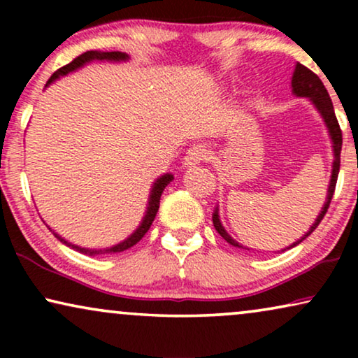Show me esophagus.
I'll return each mask as SVG.
<instances>
[{"mask_svg":"<svg viewBox=\"0 0 358 358\" xmlns=\"http://www.w3.org/2000/svg\"><path fill=\"white\" fill-rule=\"evenodd\" d=\"M207 148L203 145H194L187 150V153L184 156V166L185 168H190L194 164H200L207 159Z\"/></svg>","mask_w":358,"mask_h":358,"instance_id":"esophagus-1","label":"esophagus"}]
</instances>
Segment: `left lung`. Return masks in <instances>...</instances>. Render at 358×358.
Returning <instances> with one entry per match:
<instances>
[{"instance_id":"8db88e82","label":"left lung","mask_w":358,"mask_h":358,"mask_svg":"<svg viewBox=\"0 0 358 358\" xmlns=\"http://www.w3.org/2000/svg\"><path fill=\"white\" fill-rule=\"evenodd\" d=\"M292 91H293V94L298 96V97H308V99H310L313 104H315L317 112H320V114L322 115V119H324V124L327 127V130H329V136L332 140V150H334V163H332L331 182H329V189H327V197H326L324 207L321 208L320 215H317V218L315 220V223H313V227L308 229V233H305V236H301L296 243H293L290 248L296 246V244H300L303 239H306L308 236H310V234L317 228V224L321 223V220L324 218L327 208H329L332 195H334V190H336L337 176H339V168H341V150H342V131H341L339 122H337V119H336L334 106H332L329 92H327L324 85H322L320 76L315 75V73H313L310 68L301 65V63H296L295 71H293V76H292ZM212 218H213L215 229H217V231L220 233V236H222L224 241L229 243L234 248H243L241 244L234 241V239L227 233V229L223 228V224H222V222H220V217H218V208L215 210Z\"/></svg>"}]
</instances>
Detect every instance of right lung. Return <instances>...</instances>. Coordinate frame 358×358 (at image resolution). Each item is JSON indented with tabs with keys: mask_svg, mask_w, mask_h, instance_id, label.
<instances>
[{
	"mask_svg": "<svg viewBox=\"0 0 358 358\" xmlns=\"http://www.w3.org/2000/svg\"><path fill=\"white\" fill-rule=\"evenodd\" d=\"M92 60H101V62H102V60H107V62H124V60H129V55H127V53H122V52H96V50L85 52V53H81L80 57H76L75 60L68 63V65L58 68V70L50 76V80L47 81L45 86H48V85H50V83L58 80V78H60V76H65V75H68V73L78 70V68H81L83 65H86V63H90V62H92ZM173 179H174L173 174H164V176H161V178H159L158 180H156V182L153 184V189H151L148 208H146V215L143 217V222H141L140 227L136 228L135 231L131 233L130 236L125 239V241L115 244V246L107 248V249H86V248H80V246H75V244L68 243L66 239H63L62 236H58L57 233H53V234H55V238L60 239V241H62L63 244H66V246H70V248H73V249H76V251L86 254V256H97V254H115V252L125 251V249H130L131 246H135V244L138 243L140 239L145 236V233L150 229L151 223H153V220H155V217H156V213H158L161 194H163L164 187H166V185H168Z\"/></svg>",
	"mask_w": 358,
	"mask_h": 358,
	"instance_id": "right-lung-1",
	"label": "right lung"
}]
</instances>
